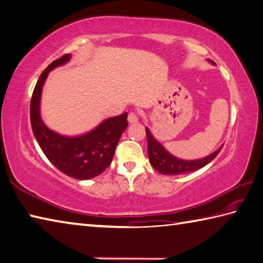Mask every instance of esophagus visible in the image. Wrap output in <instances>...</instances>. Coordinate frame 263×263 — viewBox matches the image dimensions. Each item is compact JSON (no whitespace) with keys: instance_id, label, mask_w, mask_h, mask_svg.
I'll return each instance as SVG.
<instances>
[{"instance_id":"obj_1","label":"esophagus","mask_w":263,"mask_h":263,"mask_svg":"<svg viewBox=\"0 0 263 263\" xmlns=\"http://www.w3.org/2000/svg\"><path fill=\"white\" fill-rule=\"evenodd\" d=\"M138 119H139V112L137 111H130L127 116V121L130 123H137Z\"/></svg>"}]
</instances>
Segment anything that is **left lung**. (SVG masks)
Returning <instances> with one entry per match:
<instances>
[{"instance_id": "left-lung-1", "label": "left lung", "mask_w": 263, "mask_h": 263, "mask_svg": "<svg viewBox=\"0 0 263 263\" xmlns=\"http://www.w3.org/2000/svg\"><path fill=\"white\" fill-rule=\"evenodd\" d=\"M146 136H147V141H148V157H149V162L153 168L156 171H159L162 175H170V176H176V175H183V174H189L192 173V171L199 170L202 168L209 162L213 161L217 154L221 152L222 147L214 152L207 157L201 160H195V161H184L177 159L173 155H170L168 152H166L163 147H162L159 142H157L154 137L152 136L149 130L146 127Z\"/></svg>"}]
</instances>
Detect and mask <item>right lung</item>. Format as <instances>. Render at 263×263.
I'll list each match as a JSON object with an SVG mask.
<instances>
[{"mask_svg": "<svg viewBox=\"0 0 263 263\" xmlns=\"http://www.w3.org/2000/svg\"><path fill=\"white\" fill-rule=\"evenodd\" d=\"M65 54L47 66L33 90L30 117L32 131L42 152L62 173L76 179H90L102 174L110 165L122 133L127 127V112L110 117L87 135L68 138L47 127L40 117L42 86L49 71L69 61Z\"/></svg>", "mask_w": 263, "mask_h": 263, "instance_id": "obj_1", "label": "right lung"}]
</instances>
